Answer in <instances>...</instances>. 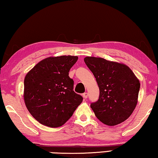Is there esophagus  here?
<instances>
[{
    "instance_id": "1",
    "label": "esophagus",
    "mask_w": 158,
    "mask_h": 158,
    "mask_svg": "<svg viewBox=\"0 0 158 158\" xmlns=\"http://www.w3.org/2000/svg\"><path fill=\"white\" fill-rule=\"evenodd\" d=\"M83 97H84V99H86L88 98V93H83Z\"/></svg>"
}]
</instances>
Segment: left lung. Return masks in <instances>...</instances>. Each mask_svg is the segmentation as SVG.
I'll list each match as a JSON object with an SVG mask.
<instances>
[{
    "label": "left lung",
    "instance_id": "obj_1",
    "mask_svg": "<svg viewBox=\"0 0 158 158\" xmlns=\"http://www.w3.org/2000/svg\"><path fill=\"white\" fill-rule=\"evenodd\" d=\"M84 62L100 89L98 100L90 104L96 117L109 126L125 121L137 104L140 83L137 77L127 65L105 58L88 56Z\"/></svg>",
    "mask_w": 158,
    "mask_h": 158
}]
</instances>
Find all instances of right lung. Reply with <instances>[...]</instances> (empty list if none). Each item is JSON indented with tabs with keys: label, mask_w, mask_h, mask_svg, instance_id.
<instances>
[{
	"label": "right lung",
	"mask_w": 158,
	"mask_h": 158,
	"mask_svg": "<svg viewBox=\"0 0 158 158\" xmlns=\"http://www.w3.org/2000/svg\"><path fill=\"white\" fill-rule=\"evenodd\" d=\"M77 56H61L41 60L26 74L23 98L28 111L40 123L50 127L65 124L81 103L73 90L69 71Z\"/></svg>",
	"instance_id": "add662e5"
}]
</instances>
